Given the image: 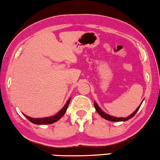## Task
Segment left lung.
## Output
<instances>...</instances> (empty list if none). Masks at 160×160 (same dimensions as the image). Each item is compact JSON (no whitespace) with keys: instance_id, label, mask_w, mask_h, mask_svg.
Wrapping results in <instances>:
<instances>
[{"instance_id":"obj_1","label":"left lung","mask_w":160,"mask_h":160,"mask_svg":"<svg viewBox=\"0 0 160 160\" xmlns=\"http://www.w3.org/2000/svg\"><path fill=\"white\" fill-rule=\"evenodd\" d=\"M94 106H95V108H96V111H97V113L99 114V115L101 116L102 118H104V119H107V120H109V121H112V122H124V121H127V120L131 119V118L133 117V116H135V114L137 113V112L138 111V110H139V108H140L141 105H139V107L137 108V109L135 111L131 114V115H130L127 118H117V117H114V116L108 115V114H106L105 113H104V112L102 111L101 109H100V108L98 107V104H96V102H94Z\"/></svg>"}]
</instances>
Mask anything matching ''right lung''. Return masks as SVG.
Returning a JSON list of instances; mask_svg holds the SVG:
<instances>
[{
	"instance_id": "right-lung-1",
	"label": "right lung",
	"mask_w": 160,
	"mask_h": 160,
	"mask_svg": "<svg viewBox=\"0 0 160 160\" xmlns=\"http://www.w3.org/2000/svg\"><path fill=\"white\" fill-rule=\"evenodd\" d=\"M70 98L68 100V102H67L66 104L64 106V108H62V110H60V111L58 112V113L56 114V115L53 116H50V117H45V118H38V119H34V118H31V117H29V116L24 115L26 117H27V119L29 120L33 124H35V125H47V124H52V123H54V122H56L58 121L61 119V118L63 116H64V114L65 113V112H66L67 109H68V105H69V103H70Z\"/></svg>"
}]
</instances>
